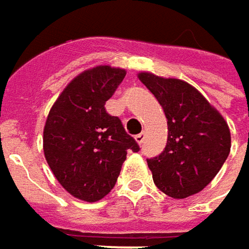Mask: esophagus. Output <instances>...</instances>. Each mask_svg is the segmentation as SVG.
Here are the masks:
<instances>
[{"instance_id":"1","label":"esophagus","mask_w":249,"mask_h":249,"mask_svg":"<svg viewBox=\"0 0 249 249\" xmlns=\"http://www.w3.org/2000/svg\"><path fill=\"white\" fill-rule=\"evenodd\" d=\"M143 139H145V132H141V134H138V135L135 136V141L138 143H142Z\"/></svg>"}]
</instances>
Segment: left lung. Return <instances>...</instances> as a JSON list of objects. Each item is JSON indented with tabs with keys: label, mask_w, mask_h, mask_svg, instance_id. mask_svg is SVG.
<instances>
[{
	"label": "left lung",
	"mask_w": 249,
	"mask_h": 249,
	"mask_svg": "<svg viewBox=\"0 0 249 249\" xmlns=\"http://www.w3.org/2000/svg\"><path fill=\"white\" fill-rule=\"evenodd\" d=\"M155 94L167 118L164 150L147 159L156 187L166 195L184 199L205 188L230 153L229 125L194 86L150 72L138 73Z\"/></svg>",
	"instance_id": "8db88e82"
}]
</instances>
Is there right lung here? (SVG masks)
<instances>
[{"label": "right lung", "instance_id": "add662e5", "mask_svg": "<svg viewBox=\"0 0 249 249\" xmlns=\"http://www.w3.org/2000/svg\"><path fill=\"white\" fill-rule=\"evenodd\" d=\"M125 73L110 65L85 71L50 110L43 131L44 156L58 182L78 199L104 198L117 182L126 150H139L121 120L104 107Z\"/></svg>", "mask_w": 249, "mask_h": 249}]
</instances>
